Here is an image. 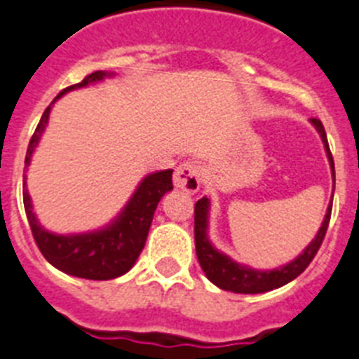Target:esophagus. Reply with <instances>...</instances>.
Returning a JSON list of instances; mask_svg holds the SVG:
<instances>
[{
    "instance_id": "esophagus-1",
    "label": "esophagus",
    "mask_w": 359,
    "mask_h": 359,
    "mask_svg": "<svg viewBox=\"0 0 359 359\" xmlns=\"http://www.w3.org/2000/svg\"><path fill=\"white\" fill-rule=\"evenodd\" d=\"M175 186L186 194H197L201 188V165L194 161H186L177 165L173 175Z\"/></svg>"
}]
</instances>
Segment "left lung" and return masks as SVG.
Segmentation results:
<instances>
[{
	"label": "left lung",
	"mask_w": 359,
	"mask_h": 359,
	"mask_svg": "<svg viewBox=\"0 0 359 359\" xmlns=\"http://www.w3.org/2000/svg\"><path fill=\"white\" fill-rule=\"evenodd\" d=\"M310 122L314 123V128L321 135V140H323L325 149H327L328 161H330V168H332L334 175L332 153H330V147H328L323 123L318 118H312ZM208 208H210V203H208L206 197L195 203V250H197V259L198 263H201V268L206 273V277L213 285L222 288V290L236 292V294H263V292H270L273 288L287 285L292 279H296L312 263V259L318 254L319 246H321V243L325 239V233H327L328 222H330V212H332V203L328 206L327 215H325V221L321 224V228H319L318 236L306 246L305 252L296 261L288 263L287 266L272 270V272H257V270H252V268L241 266V264L233 263L228 255L217 252L210 245V241L206 237Z\"/></svg>",
	"instance_id": "1"
}]
</instances>
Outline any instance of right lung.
<instances>
[{
    "instance_id": "1",
    "label": "right lung",
    "mask_w": 359,
    "mask_h": 359,
    "mask_svg": "<svg viewBox=\"0 0 359 359\" xmlns=\"http://www.w3.org/2000/svg\"><path fill=\"white\" fill-rule=\"evenodd\" d=\"M104 76H107V72H91L80 83L63 89L56 98H60L63 93L71 91V89L100 82ZM49 113L50 105L41 114L40 123L29 142L25 168L31 164L32 151L38 146V140L47 126ZM171 175H173V170L147 175L113 224L100 231L82 233V236H54V233L45 231L36 221L31 198L25 189L23 204H25L27 219H29L32 237H34L41 255L62 272L74 277H83V279H93V281H107V279H114V277L126 273L133 266L146 245L147 231L151 226L156 204L164 197V194L173 189Z\"/></svg>"
}]
</instances>
